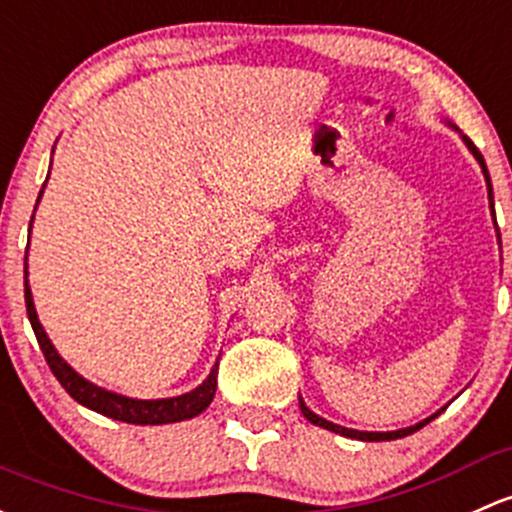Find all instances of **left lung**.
I'll use <instances>...</instances> for the list:
<instances>
[{"label": "left lung", "instance_id": "1", "mask_svg": "<svg viewBox=\"0 0 512 512\" xmlns=\"http://www.w3.org/2000/svg\"><path fill=\"white\" fill-rule=\"evenodd\" d=\"M451 127H454V125H451ZM454 129H456V127H454ZM456 132H459V129H456ZM461 139H464L466 147H469V152L473 154V157H476L478 164H481V171H483V176H486V186H488V201H491V206H493V186H491V176H488V169H486V161H483L481 152H478V149H476V144H473L471 139L466 137V134H461ZM299 407H301V414H304V417L309 419L311 424H316V427H324V429H328V432H336V434H341V437H348V439H360V441H390V439H402V437H407V434H412V432H417V429H422L424 424H429V422H432V419L437 417V414H439V412H437V414H432V417L422 419V422L414 424V427L397 429V432H358V429L341 427V424H333V422H328V419L319 417V414L311 412L309 407H306V402L301 400V397H299Z\"/></svg>", "mask_w": 512, "mask_h": 512}]
</instances>
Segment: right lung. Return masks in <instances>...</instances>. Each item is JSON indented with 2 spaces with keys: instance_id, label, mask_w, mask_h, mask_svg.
<instances>
[{
  "instance_id": "right-lung-1",
  "label": "right lung",
  "mask_w": 512,
  "mask_h": 512,
  "mask_svg": "<svg viewBox=\"0 0 512 512\" xmlns=\"http://www.w3.org/2000/svg\"><path fill=\"white\" fill-rule=\"evenodd\" d=\"M41 193H39V201H41ZM26 274L29 272L24 270V299H26V314H29L31 328H34L36 341H39L41 353L43 358H46L48 368H51V373L56 375L58 383L63 385V390H66L75 402H80V405L88 407V410H95L105 414V417L117 419V422H127V424L184 422V419L196 417V414H201L208 405H211L215 395V385H218V363L213 365L211 375H208L196 390L186 392V395H179V397H164V400H134V397L117 395V392H110L105 390V387L93 385L90 380H85L83 375L75 373L71 365L58 355L56 348H53L51 338L46 336V331H43V326L39 324V316H36L34 297H31V287Z\"/></svg>"
}]
</instances>
